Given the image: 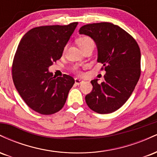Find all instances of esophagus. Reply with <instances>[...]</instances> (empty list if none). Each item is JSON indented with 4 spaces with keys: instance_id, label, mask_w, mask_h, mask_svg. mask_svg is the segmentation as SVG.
Returning a JSON list of instances; mask_svg holds the SVG:
<instances>
[{
    "instance_id": "34e87169",
    "label": "esophagus",
    "mask_w": 157,
    "mask_h": 157,
    "mask_svg": "<svg viewBox=\"0 0 157 157\" xmlns=\"http://www.w3.org/2000/svg\"><path fill=\"white\" fill-rule=\"evenodd\" d=\"M75 84L76 85H80L81 83H82V82H84L83 80H81L80 78H75Z\"/></svg>"
}]
</instances>
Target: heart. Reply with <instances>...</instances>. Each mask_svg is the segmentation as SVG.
Returning <instances> with one entry per match:
<instances>
[{"label": "heart", "mask_w": 157, "mask_h": 157, "mask_svg": "<svg viewBox=\"0 0 157 157\" xmlns=\"http://www.w3.org/2000/svg\"><path fill=\"white\" fill-rule=\"evenodd\" d=\"M77 44L78 46H80V48L83 47V46H87V45L89 44H94V41L92 40V39H91L89 37H81L80 38L77 39Z\"/></svg>", "instance_id": "obj_1"}]
</instances>
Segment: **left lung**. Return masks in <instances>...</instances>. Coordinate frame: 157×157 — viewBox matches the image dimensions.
Returning a JSON list of instances; mask_svg holds the SVG:
<instances>
[{"label": "left lung", "mask_w": 157, "mask_h": 157, "mask_svg": "<svg viewBox=\"0 0 157 157\" xmlns=\"http://www.w3.org/2000/svg\"><path fill=\"white\" fill-rule=\"evenodd\" d=\"M80 35L93 39L97 48V62L105 66V80H91V92L86 102L98 113H110L122 107L132 94L140 77L141 53L137 43L125 30L111 23L87 24Z\"/></svg>", "instance_id": "8db88e82"}]
</instances>
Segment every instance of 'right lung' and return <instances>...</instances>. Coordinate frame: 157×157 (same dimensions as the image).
I'll use <instances>...</instances> for the list:
<instances>
[{"instance_id": "add662e5", "label": "right lung", "mask_w": 157, "mask_h": 157, "mask_svg": "<svg viewBox=\"0 0 157 157\" xmlns=\"http://www.w3.org/2000/svg\"><path fill=\"white\" fill-rule=\"evenodd\" d=\"M77 24L35 27L20 41L12 64V79L23 100L36 112L52 114L65 105L75 80L67 75L56 77L48 68L62 57Z\"/></svg>"}]
</instances>
